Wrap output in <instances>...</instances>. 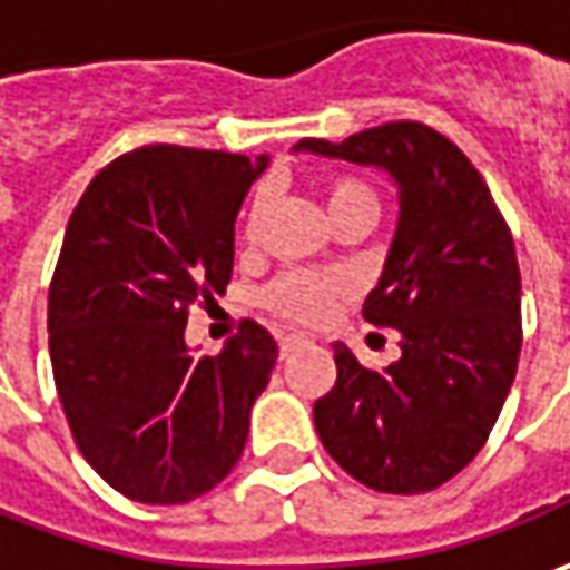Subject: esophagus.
Listing matches in <instances>:
<instances>
[{"label": "esophagus", "mask_w": 570, "mask_h": 570, "mask_svg": "<svg viewBox=\"0 0 570 570\" xmlns=\"http://www.w3.org/2000/svg\"><path fill=\"white\" fill-rule=\"evenodd\" d=\"M299 344H305V337L299 334H281V356H289Z\"/></svg>", "instance_id": "1"}]
</instances>
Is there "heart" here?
<instances>
[{
    "label": "heart",
    "instance_id": "1",
    "mask_svg": "<svg viewBox=\"0 0 570 570\" xmlns=\"http://www.w3.org/2000/svg\"><path fill=\"white\" fill-rule=\"evenodd\" d=\"M322 195L324 207L331 214V220H344L353 214H365V217H379V195L365 179L353 176V173H327L322 176ZM267 210H271V191L258 188L252 195L243 217V243H255L262 224H265ZM344 277L327 274V271H286L281 277H274L262 293V303L267 312H274L277 318L289 324H315L322 322L331 312V305L344 296Z\"/></svg>",
    "mask_w": 570,
    "mask_h": 570
}]
</instances>
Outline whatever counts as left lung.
Returning a JSON list of instances; mask_svg holds the SVG:
<instances>
[{
    "label": "left lung",
    "mask_w": 570,
    "mask_h": 570,
    "mask_svg": "<svg viewBox=\"0 0 570 570\" xmlns=\"http://www.w3.org/2000/svg\"><path fill=\"white\" fill-rule=\"evenodd\" d=\"M299 150L387 169L401 220L365 322L401 331V360L365 368L334 344L337 382L315 401L324 451L375 492H432L480 454L518 372L520 267L480 169L422 122H384Z\"/></svg>",
    "instance_id": "obj_1"
}]
</instances>
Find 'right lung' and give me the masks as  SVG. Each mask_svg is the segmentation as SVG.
Returning a JSON list of instances; mask_svg holds the SVG:
<instances>
[{
  "instance_id": "1",
  "label": "right lung",
  "mask_w": 570,
  "mask_h": 570,
  "mask_svg": "<svg viewBox=\"0 0 570 570\" xmlns=\"http://www.w3.org/2000/svg\"><path fill=\"white\" fill-rule=\"evenodd\" d=\"M267 157L145 145L90 179L50 281V360L71 439L131 501L183 504L243 458L277 344L239 324L191 356L188 308L233 277V224Z\"/></svg>"
}]
</instances>
